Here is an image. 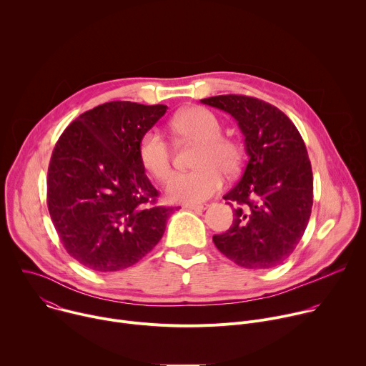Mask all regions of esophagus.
<instances>
[{
    "label": "esophagus",
    "mask_w": 366,
    "mask_h": 366,
    "mask_svg": "<svg viewBox=\"0 0 366 366\" xmlns=\"http://www.w3.org/2000/svg\"><path fill=\"white\" fill-rule=\"evenodd\" d=\"M185 208H188V210H192V212H197V213H201L207 208V204H185Z\"/></svg>",
    "instance_id": "1"
}]
</instances>
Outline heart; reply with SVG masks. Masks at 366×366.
I'll return each instance as SVG.
<instances>
[{
  "mask_svg": "<svg viewBox=\"0 0 366 366\" xmlns=\"http://www.w3.org/2000/svg\"><path fill=\"white\" fill-rule=\"evenodd\" d=\"M171 129L184 140L199 143L194 167L195 171L174 174L167 182L169 201L199 204L214 195L223 187V174L233 177L240 171V146L222 136L220 120L202 107L179 112L171 122ZM139 159L142 167L158 181H165L172 168V152L164 136L150 130L139 142Z\"/></svg>",
  "mask_w": 366,
  "mask_h": 366,
  "instance_id": "obj_1",
  "label": "heart"
}]
</instances>
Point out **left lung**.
Listing matches in <instances>:
<instances>
[{
	"label": "left lung",
	"mask_w": 366,
	"mask_h": 366,
	"mask_svg": "<svg viewBox=\"0 0 366 366\" xmlns=\"http://www.w3.org/2000/svg\"><path fill=\"white\" fill-rule=\"evenodd\" d=\"M201 102L237 122L249 158L240 181L223 197L236 205L233 224L213 242L239 267H278L300 243L311 214L312 171L304 140L281 110L262 99L217 95Z\"/></svg>",
	"instance_id": "8db88e82"
}]
</instances>
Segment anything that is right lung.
Instances as JSON below:
<instances>
[{
  "label": "right lung",
  "instance_id": "obj_1",
  "mask_svg": "<svg viewBox=\"0 0 366 366\" xmlns=\"http://www.w3.org/2000/svg\"><path fill=\"white\" fill-rule=\"evenodd\" d=\"M167 106L112 101L61 134L47 171V208L66 252L95 272L134 265L162 239L172 208L154 205L139 142Z\"/></svg>",
  "mask_w": 366,
  "mask_h": 366
}]
</instances>
